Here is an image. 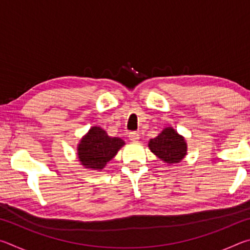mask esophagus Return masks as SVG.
I'll list each match as a JSON object with an SVG mask.
<instances>
[{"label":"esophagus","mask_w":250,"mask_h":250,"mask_svg":"<svg viewBox=\"0 0 250 250\" xmlns=\"http://www.w3.org/2000/svg\"><path fill=\"white\" fill-rule=\"evenodd\" d=\"M129 139H130L131 141H133V142L138 141L139 140V133L135 132V131H132V132L129 133Z\"/></svg>","instance_id":"obj_1"}]
</instances>
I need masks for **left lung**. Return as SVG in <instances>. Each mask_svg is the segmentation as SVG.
Segmentation results:
<instances>
[{"instance_id": "left-lung-1", "label": "left lung", "mask_w": 250, "mask_h": 250, "mask_svg": "<svg viewBox=\"0 0 250 250\" xmlns=\"http://www.w3.org/2000/svg\"><path fill=\"white\" fill-rule=\"evenodd\" d=\"M149 147L167 163H179L186 154V143L183 137L172 128L164 129L158 137L151 139Z\"/></svg>"}]
</instances>
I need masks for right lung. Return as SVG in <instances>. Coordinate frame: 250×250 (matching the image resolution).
<instances>
[{"mask_svg": "<svg viewBox=\"0 0 250 250\" xmlns=\"http://www.w3.org/2000/svg\"><path fill=\"white\" fill-rule=\"evenodd\" d=\"M124 145L120 138H110L104 130L92 126L78 146L79 161L84 167L103 170Z\"/></svg>", "mask_w": 250, "mask_h": 250, "instance_id": "right-lung-1", "label": "right lung"}]
</instances>
